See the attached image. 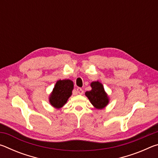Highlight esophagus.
Here are the masks:
<instances>
[{
  "label": "esophagus",
  "mask_w": 158,
  "mask_h": 158,
  "mask_svg": "<svg viewBox=\"0 0 158 158\" xmlns=\"http://www.w3.org/2000/svg\"><path fill=\"white\" fill-rule=\"evenodd\" d=\"M77 93H79V95H82L83 93H84V90H83V89H81V88H77Z\"/></svg>",
  "instance_id": "34e87169"
}]
</instances>
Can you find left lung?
I'll return each mask as SVG.
<instances>
[{
    "label": "left lung",
    "instance_id": "obj_1",
    "mask_svg": "<svg viewBox=\"0 0 158 158\" xmlns=\"http://www.w3.org/2000/svg\"><path fill=\"white\" fill-rule=\"evenodd\" d=\"M90 86L92 90L85 92V95L95 108L98 109H103L107 105L109 99L102 84L99 81H93L90 84Z\"/></svg>",
    "mask_w": 158,
    "mask_h": 158
}]
</instances>
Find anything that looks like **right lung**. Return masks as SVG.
Instances as JSON below:
<instances>
[{
  "label": "right lung",
  "mask_w": 158,
  "mask_h": 158,
  "mask_svg": "<svg viewBox=\"0 0 158 158\" xmlns=\"http://www.w3.org/2000/svg\"><path fill=\"white\" fill-rule=\"evenodd\" d=\"M73 86V82L69 79L58 81L50 96L51 105L58 109L62 107L71 96Z\"/></svg>",
  "instance_id": "1"
}]
</instances>
